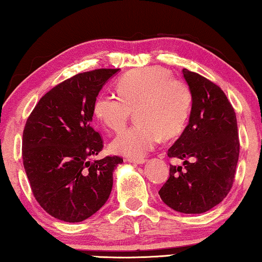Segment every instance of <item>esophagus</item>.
I'll return each mask as SVG.
<instances>
[{
  "label": "esophagus",
  "mask_w": 262,
  "mask_h": 262,
  "mask_svg": "<svg viewBox=\"0 0 262 262\" xmlns=\"http://www.w3.org/2000/svg\"><path fill=\"white\" fill-rule=\"evenodd\" d=\"M128 161L132 162V163H135V164H143L147 160H144V159H129Z\"/></svg>",
  "instance_id": "34e87169"
}]
</instances>
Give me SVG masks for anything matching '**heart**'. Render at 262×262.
Returning a JSON list of instances; mask_svg holds the SVG:
<instances>
[{"instance_id":"obj_1","label":"heart","mask_w":262,"mask_h":262,"mask_svg":"<svg viewBox=\"0 0 262 262\" xmlns=\"http://www.w3.org/2000/svg\"><path fill=\"white\" fill-rule=\"evenodd\" d=\"M119 95L99 94L93 112L103 126L119 132L136 110L139 123L116 136L112 150L120 155L141 159L159 144L162 135L172 138L183 130L192 108L189 85L171 78L160 66L141 68L124 73L116 82Z\"/></svg>"}]
</instances>
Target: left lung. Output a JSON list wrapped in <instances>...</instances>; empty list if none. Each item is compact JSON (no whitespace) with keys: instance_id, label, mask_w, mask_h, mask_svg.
Listing matches in <instances>:
<instances>
[{"instance_id":"1","label":"left lung","mask_w":262,"mask_h":262,"mask_svg":"<svg viewBox=\"0 0 262 262\" xmlns=\"http://www.w3.org/2000/svg\"><path fill=\"white\" fill-rule=\"evenodd\" d=\"M192 92L188 126L168 150V181L160 189L162 201L182 213H203L218 205L233 185L239 159L235 112L218 85L196 72L182 71Z\"/></svg>"}]
</instances>
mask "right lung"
Returning a JSON list of instances; mask_svg holds the SVG:
<instances>
[{"mask_svg": "<svg viewBox=\"0 0 262 262\" xmlns=\"http://www.w3.org/2000/svg\"><path fill=\"white\" fill-rule=\"evenodd\" d=\"M119 69L78 73L50 90L29 115L23 130L22 156L36 201L59 221L79 223L108 199L120 156L91 162L103 148L91 126L93 103Z\"/></svg>", "mask_w": 262, "mask_h": 262, "instance_id": "obj_1", "label": "right lung"}]
</instances>
